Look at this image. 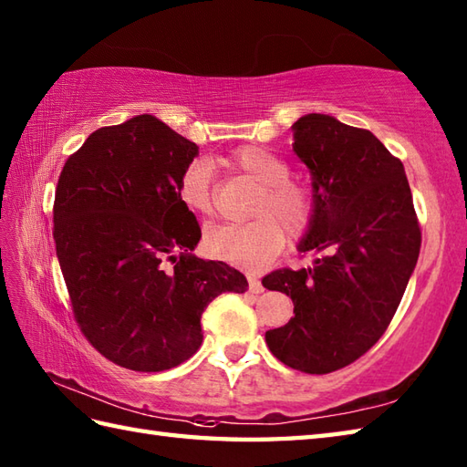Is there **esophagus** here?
<instances>
[{
  "label": "esophagus",
  "instance_id": "obj_1",
  "mask_svg": "<svg viewBox=\"0 0 467 467\" xmlns=\"http://www.w3.org/2000/svg\"><path fill=\"white\" fill-rule=\"evenodd\" d=\"M249 291L251 293H263L265 291V286H263V283L256 279V276H249Z\"/></svg>",
  "mask_w": 467,
  "mask_h": 467
}]
</instances>
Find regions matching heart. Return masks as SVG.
Wrapping results in <instances>:
<instances>
[{
  "label": "heart",
  "mask_w": 467,
  "mask_h": 467,
  "mask_svg": "<svg viewBox=\"0 0 467 467\" xmlns=\"http://www.w3.org/2000/svg\"><path fill=\"white\" fill-rule=\"evenodd\" d=\"M226 162L261 184L253 206L256 218L211 226L204 233V251L216 261L244 271H259L281 253L283 227L293 239L306 233L315 214L313 194L305 184L289 178V164L269 148L241 146L228 154ZM178 198L198 216L214 213L213 166L206 158H196L184 168L178 181Z\"/></svg>",
  "instance_id": "b5f03b06"
}]
</instances>
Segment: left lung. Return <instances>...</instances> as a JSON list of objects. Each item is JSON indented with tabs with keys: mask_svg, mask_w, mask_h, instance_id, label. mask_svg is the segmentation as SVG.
<instances>
[{
	"mask_svg": "<svg viewBox=\"0 0 467 467\" xmlns=\"http://www.w3.org/2000/svg\"><path fill=\"white\" fill-rule=\"evenodd\" d=\"M293 138L315 201L299 251L321 256L309 269L265 276V289L295 305L291 321L265 339L285 365L323 375L379 341L418 265L421 231L401 161L369 130L306 114Z\"/></svg>",
	"mask_w": 467,
	"mask_h": 467,
	"instance_id": "obj_1",
	"label": "left lung"
}]
</instances>
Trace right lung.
<instances>
[{
    "label": "right lung",
    "mask_w": 467,
    "mask_h": 467,
    "mask_svg": "<svg viewBox=\"0 0 467 467\" xmlns=\"http://www.w3.org/2000/svg\"><path fill=\"white\" fill-rule=\"evenodd\" d=\"M198 146L150 114L92 132L59 174L56 254L78 325L106 359L164 371L202 343L201 317L244 275L192 254L201 226L178 198Z\"/></svg>",
    "instance_id": "right-lung-1"
}]
</instances>
